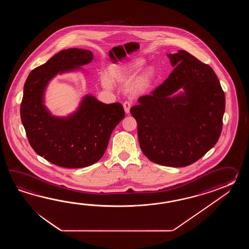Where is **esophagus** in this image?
Returning <instances> with one entry per match:
<instances>
[{"label":"esophagus","instance_id":"34e87169","mask_svg":"<svg viewBox=\"0 0 249 249\" xmlns=\"http://www.w3.org/2000/svg\"><path fill=\"white\" fill-rule=\"evenodd\" d=\"M123 107H124V112H125L126 114H129V113H130V108H131V107H132V102H130V101H125V102H124Z\"/></svg>","mask_w":249,"mask_h":249}]
</instances>
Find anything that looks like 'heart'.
I'll list each match as a JSON object with an SVG mask.
<instances>
[{"instance_id": "obj_1", "label": "heart", "mask_w": 249, "mask_h": 249, "mask_svg": "<svg viewBox=\"0 0 249 249\" xmlns=\"http://www.w3.org/2000/svg\"><path fill=\"white\" fill-rule=\"evenodd\" d=\"M146 65V60L144 58H138L132 60L131 63L127 64L125 66H114L110 70V75L114 79H121L127 74H133L140 71L144 68ZM154 70L152 69H148L147 71V76L153 75ZM102 82L107 87H110L112 85V80L109 75L105 74L102 77Z\"/></svg>"}]
</instances>
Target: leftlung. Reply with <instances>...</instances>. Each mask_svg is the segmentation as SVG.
Instances as JSON below:
<instances>
[{
    "label": "left lung",
    "instance_id": "8db88e82",
    "mask_svg": "<svg viewBox=\"0 0 249 249\" xmlns=\"http://www.w3.org/2000/svg\"><path fill=\"white\" fill-rule=\"evenodd\" d=\"M167 57L173 72L130 111L143 154L156 164L183 167L216 144L225 95L210 66L182 50Z\"/></svg>",
    "mask_w": 249,
    "mask_h": 249
}]
</instances>
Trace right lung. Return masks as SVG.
<instances>
[{
  "label": "right lung",
  "instance_id": "add662e5",
  "mask_svg": "<svg viewBox=\"0 0 249 249\" xmlns=\"http://www.w3.org/2000/svg\"><path fill=\"white\" fill-rule=\"evenodd\" d=\"M92 59L89 50H64L32 70L24 85L20 117L28 142L36 153L58 166L82 168L98 162L124 117L119 102L105 104L91 94L67 117L53 116L45 106L48 85L57 74L84 70L81 67Z\"/></svg>",
  "mask_w": 249,
  "mask_h": 249
}]
</instances>
